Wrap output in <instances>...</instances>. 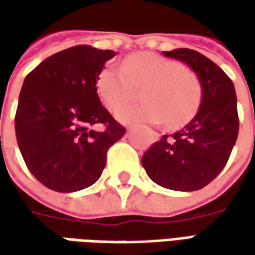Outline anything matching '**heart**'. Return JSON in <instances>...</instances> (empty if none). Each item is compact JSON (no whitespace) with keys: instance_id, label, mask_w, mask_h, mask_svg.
<instances>
[{"instance_id":"1","label":"heart","mask_w":255,"mask_h":255,"mask_svg":"<svg viewBox=\"0 0 255 255\" xmlns=\"http://www.w3.org/2000/svg\"><path fill=\"white\" fill-rule=\"evenodd\" d=\"M140 103L118 113L125 123H160L179 128L196 115L201 102L199 78L184 66L162 55L140 52L128 58L123 66L106 65L98 75L96 92L103 106L116 112L140 88Z\"/></svg>"}]
</instances>
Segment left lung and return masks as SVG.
Listing matches in <instances>:
<instances>
[{
  "label": "left lung",
  "instance_id": "obj_1",
  "mask_svg": "<svg viewBox=\"0 0 255 255\" xmlns=\"http://www.w3.org/2000/svg\"><path fill=\"white\" fill-rule=\"evenodd\" d=\"M163 54L189 65L197 75L201 103L181 130L153 143L143 154L142 164L147 176L162 187L200 190L224 169L237 140L236 89L220 66L197 51L179 48Z\"/></svg>",
  "mask_w": 255,
  "mask_h": 255
}]
</instances>
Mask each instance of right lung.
<instances>
[{"label":"right lung","instance_id":"add662e5","mask_svg":"<svg viewBox=\"0 0 255 255\" xmlns=\"http://www.w3.org/2000/svg\"><path fill=\"white\" fill-rule=\"evenodd\" d=\"M113 51L78 45L46 58L25 78L15 133L25 164L45 187L71 193L102 174L106 152L126 129L103 108L96 79ZM95 124L102 131H93Z\"/></svg>","mask_w":255,"mask_h":255}]
</instances>
